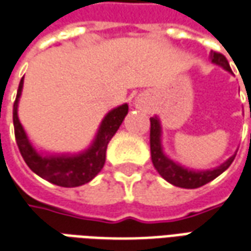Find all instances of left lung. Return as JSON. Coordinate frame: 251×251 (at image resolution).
Wrapping results in <instances>:
<instances>
[{"label": "left lung", "mask_w": 251, "mask_h": 251, "mask_svg": "<svg viewBox=\"0 0 251 251\" xmlns=\"http://www.w3.org/2000/svg\"><path fill=\"white\" fill-rule=\"evenodd\" d=\"M212 62L223 66L226 71L232 72L229 68V64L227 58L224 57L222 52L211 51ZM150 143H151V156H152V163L155 166L156 171L162 175L164 179L173 183L174 186L185 187V189H197L206 185L208 182H211L219 175L224 173L227 168L231 166V163L234 162L235 155L231 156L227 162L222 164L220 167L209 171H190L187 168L180 167L179 164H176L173 160H170L167 156H164L162 151V144H160V124L156 117L151 118V133H150Z\"/></svg>", "instance_id": "left-lung-1"}]
</instances>
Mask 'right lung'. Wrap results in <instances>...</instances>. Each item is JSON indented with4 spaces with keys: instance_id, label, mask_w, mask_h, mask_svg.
Masks as SVG:
<instances>
[{
    "instance_id": "obj_1",
    "label": "right lung",
    "mask_w": 251,
    "mask_h": 251,
    "mask_svg": "<svg viewBox=\"0 0 251 251\" xmlns=\"http://www.w3.org/2000/svg\"><path fill=\"white\" fill-rule=\"evenodd\" d=\"M24 78V77H23ZM23 78L19 84L17 96L13 103V126H15V137L19 151L22 153L24 162L35 174L40 178L49 180L57 186L76 187L88 183L95 178L106 162V150L113 138L115 131L120 129L122 121L127 114V104H122L114 108L113 111L104 117L100 129L98 131L95 141L88 151L77 156H49L43 157L32 148L28 141L25 131L17 117V103L22 95Z\"/></svg>"
}]
</instances>
